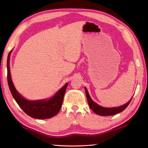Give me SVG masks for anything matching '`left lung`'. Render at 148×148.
<instances>
[{"label": "left lung", "instance_id": "1", "mask_svg": "<svg viewBox=\"0 0 148 148\" xmlns=\"http://www.w3.org/2000/svg\"><path fill=\"white\" fill-rule=\"evenodd\" d=\"M85 91H86V94L87 99V102H88L89 106L92 111H93L95 114L99 115V116H114V115H116L120 113L123 111V110L126 108L128 106V105L131 102V99L129 100L128 102H127L126 104L123 105H121V106H118V107H112V108H106V107H103L97 104L96 102L92 101V99L90 97V95L88 92V91L86 87H85Z\"/></svg>", "mask_w": 148, "mask_h": 148}]
</instances>
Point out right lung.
<instances>
[{"mask_svg":"<svg viewBox=\"0 0 148 148\" xmlns=\"http://www.w3.org/2000/svg\"><path fill=\"white\" fill-rule=\"evenodd\" d=\"M12 50L13 49L10 51L7 59V77L9 88L15 101L19 107L28 116L32 118L45 119L54 117L61 109L64 92L69 83L65 84L50 98L39 100H29L25 99L17 91L12 79L10 69V59Z\"/></svg>","mask_w":148,"mask_h":148,"instance_id":"add662e5","label":"right lung"}]
</instances>
